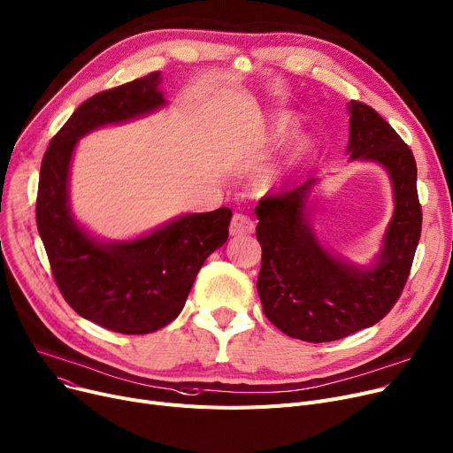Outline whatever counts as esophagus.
<instances>
[{
    "label": "esophagus",
    "mask_w": 453,
    "mask_h": 453,
    "mask_svg": "<svg viewBox=\"0 0 453 453\" xmlns=\"http://www.w3.org/2000/svg\"><path fill=\"white\" fill-rule=\"evenodd\" d=\"M253 229H255V224L250 217H246V214H242V212L233 214V220L229 226V233L233 236H246V234L253 233Z\"/></svg>",
    "instance_id": "1"
}]
</instances>
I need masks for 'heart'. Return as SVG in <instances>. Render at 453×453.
<instances>
[{"mask_svg":"<svg viewBox=\"0 0 453 453\" xmlns=\"http://www.w3.org/2000/svg\"><path fill=\"white\" fill-rule=\"evenodd\" d=\"M292 130H294L292 119L280 117V119H277V123L273 125V137H275V139H282V137H287ZM308 152H311V142H308V141H301L297 150H296V154H294V157H292V161L288 163V169H287V171H273V173H270V174L265 178V185H266V187L280 185L284 180H287V178L290 176V173L297 171V166L301 165V161L306 157Z\"/></svg>","mask_w":453,"mask_h":453,"instance_id":"heart-1","label":"heart"}]
</instances>
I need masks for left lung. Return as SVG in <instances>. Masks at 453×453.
Returning <instances> with one entry per match:
<instances>
[{
    "mask_svg": "<svg viewBox=\"0 0 453 453\" xmlns=\"http://www.w3.org/2000/svg\"><path fill=\"white\" fill-rule=\"evenodd\" d=\"M349 113L350 159L382 165L393 185L395 212L376 263L354 266L319 244L308 214L314 178L265 196L255 209L263 311L284 334L311 343L342 340L391 311L411 272L422 229L413 152L371 106L350 101Z\"/></svg>",
    "mask_w": 453,
    "mask_h": 453,
    "instance_id": "1",
    "label": "left lung"
}]
</instances>
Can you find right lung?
I'll use <instances>...</instances> for the list:
<instances>
[{"mask_svg": "<svg viewBox=\"0 0 453 453\" xmlns=\"http://www.w3.org/2000/svg\"><path fill=\"white\" fill-rule=\"evenodd\" d=\"M154 73L93 95L47 147L36 224L53 277L73 311L121 334H149L178 318L205 258L226 244L231 209L193 212L125 242H101L69 207V165L82 135L166 104Z\"/></svg>", "mask_w": 453, "mask_h": 453, "instance_id": "obj_1", "label": "right lung"}]
</instances>
